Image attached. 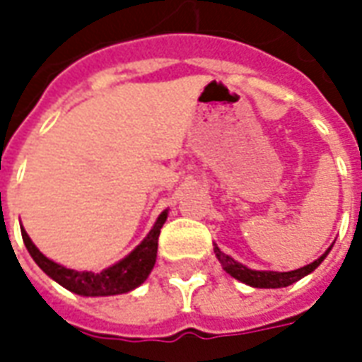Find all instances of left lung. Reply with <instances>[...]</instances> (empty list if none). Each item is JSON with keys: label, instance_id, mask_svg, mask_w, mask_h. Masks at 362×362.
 I'll return each instance as SVG.
<instances>
[{"label": "left lung", "instance_id": "1", "mask_svg": "<svg viewBox=\"0 0 362 362\" xmlns=\"http://www.w3.org/2000/svg\"><path fill=\"white\" fill-rule=\"evenodd\" d=\"M332 250V248H327V252ZM326 254H322L316 262H312L308 266L300 267V269H295V272H256V269H248L243 264H238L235 259L227 256V254H223L219 250V246H215V256L219 259L223 267H225V272L228 275H233L235 279L243 281L246 285H250V287H259V288H279V287H288V285H293L295 281L303 279L304 275H308L312 273L316 267L324 262V258L327 256Z\"/></svg>", "mask_w": 362, "mask_h": 362}]
</instances>
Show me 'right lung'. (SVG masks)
<instances>
[{
  "label": "right lung",
  "instance_id": "1",
  "mask_svg": "<svg viewBox=\"0 0 362 362\" xmlns=\"http://www.w3.org/2000/svg\"><path fill=\"white\" fill-rule=\"evenodd\" d=\"M165 221L166 211H163L155 223V227L151 228L147 238L129 256H126L122 262L114 264L108 269H103L100 273L75 272V269L59 266L56 262L46 258L42 252L36 248L33 240L28 238L25 228H21V235H23V243L27 246L28 254L33 256L38 267L46 275H50L52 279L58 281L62 287L83 296H108L127 293L132 288L139 287L143 281L147 279V275L151 273V269L155 266V259H157L158 235H160V228L165 225Z\"/></svg>",
  "mask_w": 362,
  "mask_h": 362
}]
</instances>
